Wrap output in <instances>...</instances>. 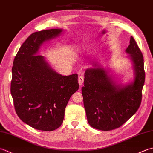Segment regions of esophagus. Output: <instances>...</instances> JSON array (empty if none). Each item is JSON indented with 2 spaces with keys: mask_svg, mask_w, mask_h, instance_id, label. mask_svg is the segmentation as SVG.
Here are the masks:
<instances>
[{
  "mask_svg": "<svg viewBox=\"0 0 153 153\" xmlns=\"http://www.w3.org/2000/svg\"><path fill=\"white\" fill-rule=\"evenodd\" d=\"M83 81H84V78L83 76H79V78H78V83L79 86H82V84L83 83Z\"/></svg>",
  "mask_w": 153,
  "mask_h": 153,
  "instance_id": "obj_1",
  "label": "esophagus"
}]
</instances>
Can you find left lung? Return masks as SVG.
<instances>
[{"label":"left lung","instance_id":"obj_1","mask_svg":"<svg viewBox=\"0 0 153 153\" xmlns=\"http://www.w3.org/2000/svg\"><path fill=\"white\" fill-rule=\"evenodd\" d=\"M126 53L131 62L134 79L118 83L108 68L93 65L85 71L82 88L83 105L89 124L102 131L119 128L137 112L145 83L144 60L133 37Z\"/></svg>","mask_w":153,"mask_h":153}]
</instances>
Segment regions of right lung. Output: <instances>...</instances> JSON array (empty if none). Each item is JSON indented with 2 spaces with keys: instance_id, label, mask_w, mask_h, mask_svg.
Here are the masks:
<instances>
[{
  "instance_id": "right-lung-1",
  "label": "right lung",
  "mask_w": 153,
  "mask_h": 153,
  "mask_svg": "<svg viewBox=\"0 0 153 153\" xmlns=\"http://www.w3.org/2000/svg\"><path fill=\"white\" fill-rule=\"evenodd\" d=\"M62 32V29H51L32 33L13 62L10 91L16 114L38 130L51 131L59 128L68 100L79 89L77 74L62 76L45 56L38 55L44 43Z\"/></svg>"
}]
</instances>
